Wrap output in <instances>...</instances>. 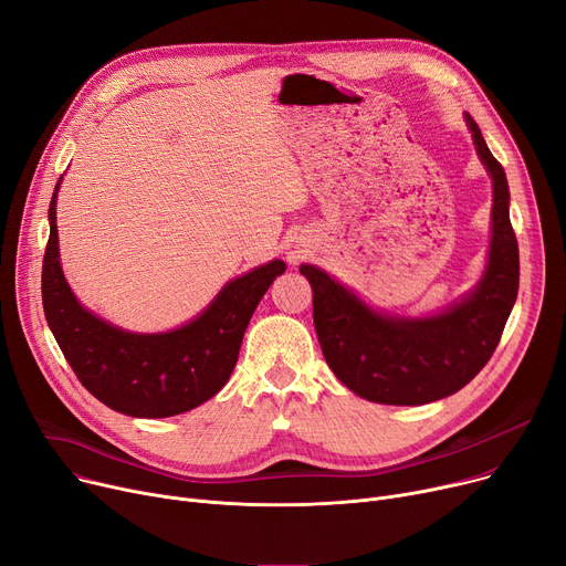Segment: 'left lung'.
Instances as JSON below:
<instances>
[{
    "mask_svg": "<svg viewBox=\"0 0 566 566\" xmlns=\"http://www.w3.org/2000/svg\"><path fill=\"white\" fill-rule=\"evenodd\" d=\"M468 128L493 178L489 268L470 295L429 318L382 316L314 265V328L325 363L350 392L388 406H422L459 392L478 376L502 337L518 295V243L510 220V188L474 118Z\"/></svg>",
    "mask_w": 566,
    "mask_h": 566,
    "instance_id": "obj_1",
    "label": "left lung"
}]
</instances>
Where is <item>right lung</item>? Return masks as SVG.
I'll list each match as a JSON object with an SVG mask.
<instances>
[{"mask_svg":"<svg viewBox=\"0 0 566 566\" xmlns=\"http://www.w3.org/2000/svg\"><path fill=\"white\" fill-rule=\"evenodd\" d=\"M43 256V312L64 358L98 401L130 418H169L197 408L229 380L248 323L284 273L271 261L229 282L203 314L163 335H133L86 312L64 277L56 248V199Z\"/></svg>","mask_w":566,"mask_h":566,"instance_id":"obj_1","label":"right lung"}]
</instances>
